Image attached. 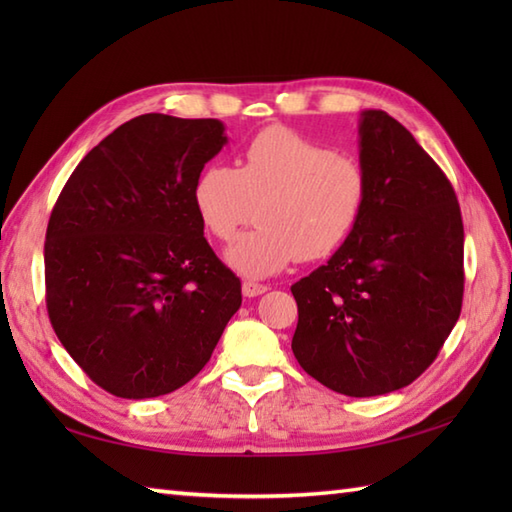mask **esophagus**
Masks as SVG:
<instances>
[{"mask_svg":"<svg viewBox=\"0 0 512 512\" xmlns=\"http://www.w3.org/2000/svg\"><path fill=\"white\" fill-rule=\"evenodd\" d=\"M266 290H268V286L257 284V281H244V284H242V292L246 297H259V295H264Z\"/></svg>","mask_w":512,"mask_h":512,"instance_id":"1","label":"esophagus"}]
</instances>
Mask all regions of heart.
<instances>
[{
  "mask_svg": "<svg viewBox=\"0 0 512 512\" xmlns=\"http://www.w3.org/2000/svg\"><path fill=\"white\" fill-rule=\"evenodd\" d=\"M367 204V176L354 156L292 132L268 127L244 147L237 169L204 167L193 182V206L202 226L233 242L226 262L246 277H270L295 259L332 255L356 231Z\"/></svg>",
  "mask_w": 512,
  "mask_h": 512,
  "instance_id": "obj_1",
  "label": "heart"
}]
</instances>
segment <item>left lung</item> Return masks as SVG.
<instances>
[{
	"label": "left lung",
	"instance_id": "8db88e82",
	"mask_svg": "<svg viewBox=\"0 0 512 512\" xmlns=\"http://www.w3.org/2000/svg\"><path fill=\"white\" fill-rule=\"evenodd\" d=\"M367 204L330 262L292 286V352L321 385L369 398L413 383L460 319L464 226L444 171L396 118L358 127Z\"/></svg>",
	"mask_w": 512,
	"mask_h": 512
}]
</instances>
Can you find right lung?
<instances>
[{
  "label": "right lung",
  "instance_id": "add662e5",
  "mask_svg": "<svg viewBox=\"0 0 512 512\" xmlns=\"http://www.w3.org/2000/svg\"><path fill=\"white\" fill-rule=\"evenodd\" d=\"M224 145L215 118L136 116L79 162L54 204L48 317L74 363L118 398L187 385L242 306L193 206L195 178Z\"/></svg>",
  "mask_w": 512,
  "mask_h": 512
}]
</instances>
